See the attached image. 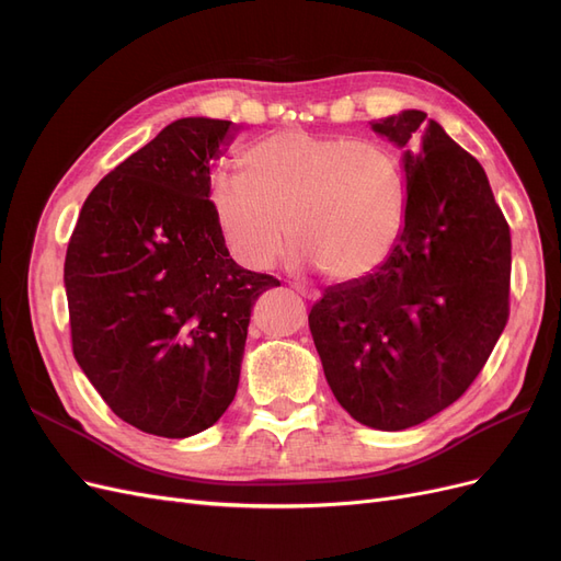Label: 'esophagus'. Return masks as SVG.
Wrapping results in <instances>:
<instances>
[{"instance_id":"obj_1","label":"esophagus","mask_w":561,"mask_h":561,"mask_svg":"<svg viewBox=\"0 0 561 561\" xmlns=\"http://www.w3.org/2000/svg\"><path fill=\"white\" fill-rule=\"evenodd\" d=\"M290 287H293V290H295L297 295H301V297H307V299H318V297H320V293H318V290H313V287H307V285H301V283H293Z\"/></svg>"}]
</instances>
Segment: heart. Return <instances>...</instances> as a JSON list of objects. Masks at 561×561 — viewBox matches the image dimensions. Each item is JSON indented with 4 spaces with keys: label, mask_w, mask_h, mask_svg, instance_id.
Here are the masks:
<instances>
[{
    "label": "heart",
    "mask_w": 561,
    "mask_h": 561,
    "mask_svg": "<svg viewBox=\"0 0 561 561\" xmlns=\"http://www.w3.org/2000/svg\"><path fill=\"white\" fill-rule=\"evenodd\" d=\"M236 168L239 178H213L208 206L231 257L252 271L276 264L285 229L293 262L336 280L367 276L400 239L407 184L379 142L290 128L248 145Z\"/></svg>",
    "instance_id": "1"
}]
</instances>
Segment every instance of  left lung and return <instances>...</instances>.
Listing matches in <instances>:
<instances>
[{
    "mask_svg": "<svg viewBox=\"0 0 561 561\" xmlns=\"http://www.w3.org/2000/svg\"><path fill=\"white\" fill-rule=\"evenodd\" d=\"M371 130L402 149L404 225L363 278L330 285L309 328L339 404L404 431L461 398L507 322L511 229L484 168L421 110Z\"/></svg>",
    "mask_w": 561,
    "mask_h": 561,
    "instance_id": "8db88e82",
    "label": "left lung"
}]
</instances>
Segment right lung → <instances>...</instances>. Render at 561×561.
<instances>
[{
    "mask_svg": "<svg viewBox=\"0 0 561 561\" xmlns=\"http://www.w3.org/2000/svg\"><path fill=\"white\" fill-rule=\"evenodd\" d=\"M241 126L186 116L83 201L65 257L72 351L110 410L190 437L239 388L250 311L274 276L236 264L208 206L213 163Z\"/></svg>",
    "mask_w": 561,
    "mask_h": 561,
    "instance_id": "right-lung-1",
    "label": "right lung"
}]
</instances>
